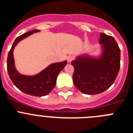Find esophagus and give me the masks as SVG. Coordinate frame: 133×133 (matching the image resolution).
<instances>
[{
    "instance_id": "34e87169",
    "label": "esophagus",
    "mask_w": 133,
    "mask_h": 133,
    "mask_svg": "<svg viewBox=\"0 0 133 133\" xmlns=\"http://www.w3.org/2000/svg\"><path fill=\"white\" fill-rule=\"evenodd\" d=\"M66 59H67L68 62L70 63L71 61H73V60H74V56H72V55H69V56H67V58H66Z\"/></svg>"
}]
</instances>
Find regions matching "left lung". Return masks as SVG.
Returning a JSON list of instances; mask_svg holds the SVG:
<instances>
[{
  "label": "left lung",
  "mask_w": 133,
  "mask_h": 133,
  "mask_svg": "<svg viewBox=\"0 0 133 133\" xmlns=\"http://www.w3.org/2000/svg\"><path fill=\"white\" fill-rule=\"evenodd\" d=\"M99 43L104 46L101 58L84 56L71 62L75 69L74 84L86 95H96L105 91L113 84L119 72L121 50L114 37L101 32Z\"/></svg>",
  "instance_id": "1"
}]
</instances>
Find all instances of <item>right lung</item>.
I'll return each instance as SVG.
<instances>
[{"mask_svg":"<svg viewBox=\"0 0 133 133\" xmlns=\"http://www.w3.org/2000/svg\"><path fill=\"white\" fill-rule=\"evenodd\" d=\"M38 32L32 30L18 36L14 42L7 57V71L13 84L20 90L27 95L35 97L47 95L56 85L57 76L67 64L66 61L50 64L46 69L35 76H24L20 75L16 70L14 64L13 50L16 44L31 34Z\"/></svg>","mask_w":133,"mask_h":133,"instance_id":"right-lung-1","label":"right lung"}]
</instances>
